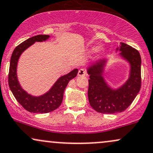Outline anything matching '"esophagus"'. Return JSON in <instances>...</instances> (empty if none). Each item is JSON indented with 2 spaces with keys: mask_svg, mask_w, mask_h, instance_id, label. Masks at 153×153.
Returning <instances> with one entry per match:
<instances>
[{
  "mask_svg": "<svg viewBox=\"0 0 153 153\" xmlns=\"http://www.w3.org/2000/svg\"><path fill=\"white\" fill-rule=\"evenodd\" d=\"M87 74V71L86 70H84V69H80L78 71V76H85Z\"/></svg>",
  "mask_w": 153,
  "mask_h": 153,
  "instance_id": "obj_1",
  "label": "esophagus"
}]
</instances>
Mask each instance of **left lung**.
<instances>
[{"label": "left lung", "mask_w": 153, "mask_h": 153, "mask_svg": "<svg viewBox=\"0 0 153 153\" xmlns=\"http://www.w3.org/2000/svg\"><path fill=\"white\" fill-rule=\"evenodd\" d=\"M118 49L121 55L131 65L130 76L120 89L114 90L108 87L102 77L105 60L99 61L88 69L89 79L88 98L91 107L102 114L122 112L132 103L141 88V57L139 51L125 43Z\"/></svg>", "instance_id": "obj_1"}]
</instances>
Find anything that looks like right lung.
Instances as JSON below:
<instances>
[{"mask_svg":"<svg viewBox=\"0 0 153 153\" xmlns=\"http://www.w3.org/2000/svg\"><path fill=\"white\" fill-rule=\"evenodd\" d=\"M49 37L48 35H37L24 41L15 48L10 62L8 73V85L18 102L25 109L33 113H48L56 109L62 104L64 91L69 81L74 78L78 69L59 79L47 93L40 97H33L28 94L21 87L16 76V67L20 56L22 52L36 41H43Z\"/></svg>","mask_w":153,"mask_h":153,"instance_id":"right-lung-1","label":"right lung"}]
</instances>
